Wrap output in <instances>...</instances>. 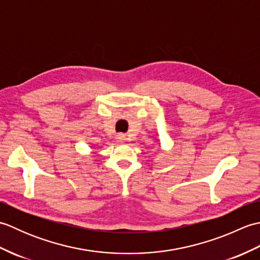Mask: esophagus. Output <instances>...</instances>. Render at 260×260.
Masks as SVG:
<instances>
[{"mask_svg":"<svg viewBox=\"0 0 260 260\" xmlns=\"http://www.w3.org/2000/svg\"><path fill=\"white\" fill-rule=\"evenodd\" d=\"M117 141H118V142H120V143L125 142V136H124L123 134H119V135H117Z\"/></svg>","mask_w":260,"mask_h":260,"instance_id":"1","label":"esophagus"}]
</instances>
